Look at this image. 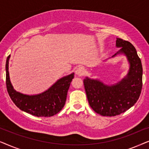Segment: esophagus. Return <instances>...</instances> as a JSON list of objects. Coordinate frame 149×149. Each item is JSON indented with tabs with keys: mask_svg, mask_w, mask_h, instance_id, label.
<instances>
[{
	"mask_svg": "<svg viewBox=\"0 0 149 149\" xmlns=\"http://www.w3.org/2000/svg\"><path fill=\"white\" fill-rule=\"evenodd\" d=\"M85 70L84 68H83V67H79L76 70V74H78L79 76H83L85 74Z\"/></svg>",
	"mask_w": 149,
	"mask_h": 149,
	"instance_id": "esophagus-1",
	"label": "esophagus"
}]
</instances>
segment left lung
Masks as SVG:
<instances>
[{"mask_svg": "<svg viewBox=\"0 0 149 149\" xmlns=\"http://www.w3.org/2000/svg\"><path fill=\"white\" fill-rule=\"evenodd\" d=\"M116 45L121 47L117 54H125L130 64L127 76L111 86L87 77L83 81L91 108L95 113L107 117L119 115L133 107L139 98L142 87V63L135 47L121 38H117Z\"/></svg>", "mask_w": 149, "mask_h": 149, "instance_id": "8db88e82", "label": "left lung"}]
</instances>
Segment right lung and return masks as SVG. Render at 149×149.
Segmentation results:
<instances>
[{"instance_id":"right-lung-1","label":"right lung","mask_w":149,"mask_h":149,"mask_svg":"<svg viewBox=\"0 0 149 149\" xmlns=\"http://www.w3.org/2000/svg\"><path fill=\"white\" fill-rule=\"evenodd\" d=\"M6 62V85L8 93L13 103L20 110L36 117H52L58 113L66 102L67 93L74 73L59 79L47 91L35 95L17 92L9 79V60Z\"/></svg>"}]
</instances>
